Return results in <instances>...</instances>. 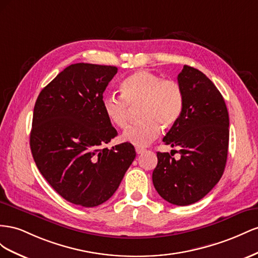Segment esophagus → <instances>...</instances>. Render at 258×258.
Returning a JSON list of instances; mask_svg holds the SVG:
<instances>
[{
    "mask_svg": "<svg viewBox=\"0 0 258 258\" xmlns=\"http://www.w3.org/2000/svg\"><path fill=\"white\" fill-rule=\"evenodd\" d=\"M135 150H136V153L137 154H139V153H143V152H145V148H141V147H136L135 148Z\"/></svg>",
    "mask_w": 258,
    "mask_h": 258,
    "instance_id": "obj_1",
    "label": "esophagus"
}]
</instances>
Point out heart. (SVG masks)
Returning <instances> with one entry per match:
<instances>
[{
  "mask_svg": "<svg viewBox=\"0 0 258 258\" xmlns=\"http://www.w3.org/2000/svg\"><path fill=\"white\" fill-rule=\"evenodd\" d=\"M120 96L106 95L102 110L109 122L119 128L126 127L130 109H137L141 121L124 131V142L147 146L156 139L161 127H171L178 121L183 108V94L173 80H162L151 71L139 70L125 78L120 84Z\"/></svg>",
  "mask_w": 258,
  "mask_h": 258,
  "instance_id": "b5f03b06",
  "label": "heart"
}]
</instances>
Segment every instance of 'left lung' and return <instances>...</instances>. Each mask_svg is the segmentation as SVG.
<instances>
[{
  "label": "left lung",
  "mask_w": 258,
  "mask_h": 258,
  "mask_svg": "<svg viewBox=\"0 0 258 258\" xmlns=\"http://www.w3.org/2000/svg\"><path fill=\"white\" fill-rule=\"evenodd\" d=\"M177 80L183 94L182 112L163 142L179 147L180 159L175 160L172 152H158L152 181L165 201L185 207L201 200L222 178L229 115L222 94L203 72L183 66Z\"/></svg>",
  "instance_id": "left-lung-1"
}]
</instances>
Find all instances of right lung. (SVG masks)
I'll return each mask as SVG.
<instances>
[{"mask_svg":"<svg viewBox=\"0 0 258 258\" xmlns=\"http://www.w3.org/2000/svg\"><path fill=\"white\" fill-rule=\"evenodd\" d=\"M113 66L73 63L41 91L30 133L32 157L64 200L85 208L106 202L136 157L134 146L105 147L117 135L102 110Z\"/></svg>","mask_w":258,"mask_h":258,"instance_id":"obj_1","label":"right lung"}]
</instances>
